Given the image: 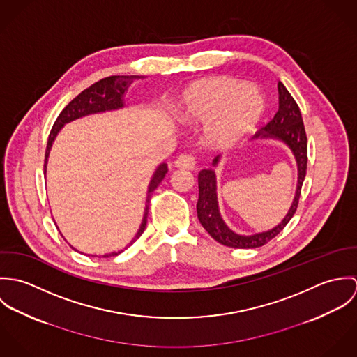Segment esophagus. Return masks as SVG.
Returning <instances> with one entry per match:
<instances>
[{
    "label": "esophagus",
    "mask_w": 357,
    "mask_h": 357,
    "mask_svg": "<svg viewBox=\"0 0 357 357\" xmlns=\"http://www.w3.org/2000/svg\"><path fill=\"white\" fill-rule=\"evenodd\" d=\"M174 166L178 169H187L191 170L195 167V158L190 153H183L174 160Z\"/></svg>",
    "instance_id": "esophagus-1"
}]
</instances>
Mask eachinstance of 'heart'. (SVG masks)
<instances>
[{
	"instance_id": "heart-1",
	"label": "heart",
	"mask_w": 357,
	"mask_h": 357,
	"mask_svg": "<svg viewBox=\"0 0 357 357\" xmlns=\"http://www.w3.org/2000/svg\"><path fill=\"white\" fill-rule=\"evenodd\" d=\"M264 100L258 89L235 78L211 77L191 84L181 95L178 118L185 123L206 121L204 139L227 147L245 136L258 121Z\"/></svg>"
}]
</instances>
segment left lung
<instances>
[{"label":"left lung","instance_id":"8db88e82","mask_svg":"<svg viewBox=\"0 0 357 357\" xmlns=\"http://www.w3.org/2000/svg\"><path fill=\"white\" fill-rule=\"evenodd\" d=\"M279 109L275 116L255 135L253 139H273L284 143L294 155L298 169V180L296 195L293 204L290 206L284 218L275 225L272 229L257 232L253 235H241L234 232L222 220L218 201H217V180L214 169H204L198 174V187H199V199L197 204V211L199 222L202 224L207 234L217 241L218 243L234 248V249H255L264 246L271 239H273L291 220L294 215L298 199L301 195V187L306 174V162H307V144H306L305 128L303 122V115L298 104L293 99L286 86L279 81ZM221 155H217L213 159V167H217L220 163Z\"/></svg>","mask_w":357,"mask_h":357}]
</instances>
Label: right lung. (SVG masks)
<instances>
[{"instance_id":"obj_1","label":"right lung","mask_w":357,"mask_h":357,"mask_svg":"<svg viewBox=\"0 0 357 357\" xmlns=\"http://www.w3.org/2000/svg\"><path fill=\"white\" fill-rule=\"evenodd\" d=\"M143 78L144 77H139V75H112V77H107L104 79H100L99 82L93 84L92 86H89L84 92H81L75 99H73L71 102H68L64 107V109L60 112L57 119L54 121V125H53L51 133H50L47 151H45L44 174H47V165H48V158H50L53 142H54L56 136L59 135V132L63 129V126L66 123L73 122L78 118L91 115V114H100V112H105V111H115V109L123 108L125 107V95H126L129 86L133 84L135 79H143ZM166 173H167V165L166 163H160L156 167V170L153 172L151 181L149 184L143 221L140 224V228H139L136 236L130 241V243L125 249H128L130 245H133L142 236V234L144 232L146 225H147V215H149V206H150L151 195H153V191L156 190V187L160 184V181L163 180V177L166 176ZM122 252L123 250L112 252V253L104 255L102 257L118 255Z\"/></svg>"}]
</instances>
